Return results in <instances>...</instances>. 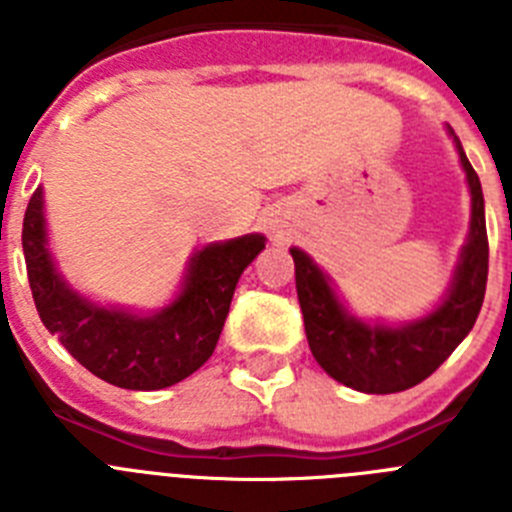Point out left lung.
Returning <instances> with one entry per match:
<instances>
[{"label":"left lung","mask_w":512,"mask_h":512,"mask_svg":"<svg viewBox=\"0 0 512 512\" xmlns=\"http://www.w3.org/2000/svg\"><path fill=\"white\" fill-rule=\"evenodd\" d=\"M467 174L472 194L467 243L461 246L451 284L431 312L410 323L361 320L338 300L328 271L312 261L310 253L292 246L297 300L305 318L310 351L328 377L366 395H392L410 390L431 377L451 351L469 336L487 287V225L485 197L477 171L469 164L459 138L449 128Z\"/></svg>","instance_id":"obj_1"}]
</instances>
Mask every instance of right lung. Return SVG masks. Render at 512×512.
<instances>
[{
    "instance_id": "obj_1",
    "label": "right lung",
    "mask_w": 512,
    "mask_h": 512,
    "mask_svg": "<svg viewBox=\"0 0 512 512\" xmlns=\"http://www.w3.org/2000/svg\"><path fill=\"white\" fill-rule=\"evenodd\" d=\"M266 248L248 233L197 248L174 300L153 312L102 305L71 287L48 246L43 187L22 223L27 279L43 325L94 377L122 390H164L194 374L212 356L243 269Z\"/></svg>"
}]
</instances>
